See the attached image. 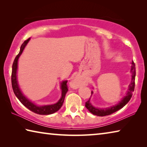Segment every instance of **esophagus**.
<instances>
[{"mask_svg":"<svg viewBox=\"0 0 147 147\" xmlns=\"http://www.w3.org/2000/svg\"><path fill=\"white\" fill-rule=\"evenodd\" d=\"M81 79L79 78H76L75 79H74V80L71 81V87H73L74 88H79V86L81 85Z\"/></svg>","mask_w":147,"mask_h":147,"instance_id":"34e87169","label":"esophagus"}]
</instances>
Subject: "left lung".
<instances>
[{
    "mask_svg": "<svg viewBox=\"0 0 147 147\" xmlns=\"http://www.w3.org/2000/svg\"><path fill=\"white\" fill-rule=\"evenodd\" d=\"M130 72L132 73V81L131 83L128 86V90L126 96L123 97V99L119 103L117 104L115 106H113L110 108H107V109H99L93 107L90 103V98L89 99L88 101L86 102L85 107L88 109L90 112L94 115H97V116H105V115H109L113 114L117 110L122 109L123 107H125L128 103V102L130 101L131 97L132 96V93L134 91L135 88V77H136V65L134 61H132V66H131ZM93 94V92H92V94Z\"/></svg>",
    "mask_w": 147,
    "mask_h": 147,
    "instance_id": "obj_1",
    "label": "left lung"
}]
</instances>
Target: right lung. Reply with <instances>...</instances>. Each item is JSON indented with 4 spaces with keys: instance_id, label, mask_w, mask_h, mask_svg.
Listing matches in <instances>:
<instances>
[{
    "instance_id": "add662e5",
    "label": "right lung",
    "mask_w": 147,
    "mask_h": 147,
    "mask_svg": "<svg viewBox=\"0 0 147 147\" xmlns=\"http://www.w3.org/2000/svg\"><path fill=\"white\" fill-rule=\"evenodd\" d=\"M30 38H28L26 40L22 45L20 46V51L18 55L15 58V60L13 61L12 66V73H11V84H12V88L13 90L15 96L19 100L20 102L25 106L27 109H29L31 111L35 113V114H40V115H49L53 114V113L56 112L57 111L61 109L62 105L63 104L64 97H65L66 92H68V86H67V81H63L61 83V88L62 90V96L61 99L59 100V101L57 103L54 105H44V106H37V105L31 102L29 99H28L26 97L20 90L18 85L17 79V64H18V59H19L20 55H21L23 50L26 46L28 42H29Z\"/></svg>"
}]
</instances>
